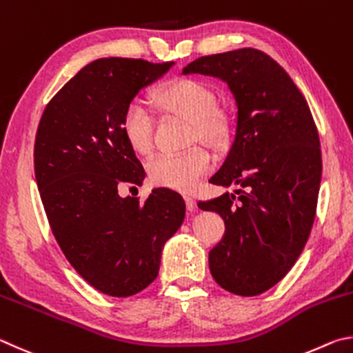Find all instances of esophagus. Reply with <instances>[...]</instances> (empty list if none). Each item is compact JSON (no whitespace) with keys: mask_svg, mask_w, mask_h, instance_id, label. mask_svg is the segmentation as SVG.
I'll use <instances>...</instances> for the list:
<instances>
[{"mask_svg":"<svg viewBox=\"0 0 353 353\" xmlns=\"http://www.w3.org/2000/svg\"><path fill=\"white\" fill-rule=\"evenodd\" d=\"M184 200H186V206L189 211H195L196 208V201L192 195H184Z\"/></svg>","mask_w":353,"mask_h":353,"instance_id":"1","label":"esophagus"}]
</instances>
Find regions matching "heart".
Here are the masks:
<instances>
[{
  "instance_id": "b5f03b06",
  "label": "heart",
  "mask_w": 353,
  "mask_h": 353,
  "mask_svg": "<svg viewBox=\"0 0 353 353\" xmlns=\"http://www.w3.org/2000/svg\"><path fill=\"white\" fill-rule=\"evenodd\" d=\"M154 102L167 114H176L190 121V142L201 141L219 145L225 139L226 123L215 110L214 92L205 83L181 79L157 92ZM123 134L136 152L148 154L153 150L154 117L147 105L133 101L123 111ZM212 158L203 147H192L181 153H161L148 163L152 180L178 190H190L211 170Z\"/></svg>"
}]
</instances>
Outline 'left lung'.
<instances>
[{"instance_id": "obj_1", "label": "left lung", "mask_w": 353, "mask_h": 353, "mask_svg": "<svg viewBox=\"0 0 353 353\" xmlns=\"http://www.w3.org/2000/svg\"><path fill=\"white\" fill-rule=\"evenodd\" d=\"M183 74L223 80L236 101L231 150L209 181L237 189L199 208L226 225L209 251L215 282L257 296L283 279L310 236L323 172L316 125L292 77L259 49L205 55Z\"/></svg>"}]
</instances>
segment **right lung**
<instances>
[{
	"instance_id": "right-lung-1",
	"label": "right lung",
	"mask_w": 353,
	"mask_h": 353,
	"mask_svg": "<svg viewBox=\"0 0 353 353\" xmlns=\"http://www.w3.org/2000/svg\"><path fill=\"white\" fill-rule=\"evenodd\" d=\"M172 66L121 57L91 61L49 101L37 128L35 178L54 237L72 268L114 298L157 279L164 243L186 215L175 190L158 188L142 203L117 192L121 183L141 184L145 176L123 134V111Z\"/></svg>"
}]
</instances>
